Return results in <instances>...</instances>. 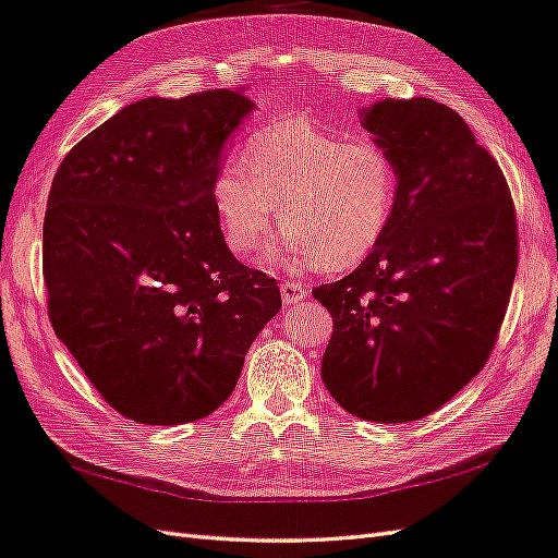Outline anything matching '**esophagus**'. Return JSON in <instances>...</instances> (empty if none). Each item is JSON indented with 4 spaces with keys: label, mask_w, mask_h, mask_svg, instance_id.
<instances>
[{
    "label": "esophagus",
    "mask_w": 558,
    "mask_h": 558,
    "mask_svg": "<svg viewBox=\"0 0 558 558\" xmlns=\"http://www.w3.org/2000/svg\"><path fill=\"white\" fill-rule=\"evenodd\" d=\"M310 293V287L301 279H289L281 283V298H283V305H295L301 303L303 298Z\"/></svg>",
    "instance_id": "esophagus-1"
}]
</instances>
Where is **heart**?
<instances>
[{"label": "heart", "mask_w": 558, "mask_h": 558, "mask_svg": "<svg viewBox=\"0 0 558 558\" xmlns=\"http://www.w3.org/2000/svg\"><path fill=\"white\" fill-rule=\"evenodd\" d=\"M398 194L400 174L388 148L310 125L255 132L246 160L222 162L213 180V206L229 251L260 248L281 203L289 229L269 257L324 269L357 265L378 246Z\"/></svg>", "instance_id": "1"}]
</instances>
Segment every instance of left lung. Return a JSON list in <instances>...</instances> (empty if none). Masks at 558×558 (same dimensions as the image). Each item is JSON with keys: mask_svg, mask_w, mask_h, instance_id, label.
I'll return each mask as SVG.
<instances>
[{"mask_svg": "<svg viewBox=\"0 0 558 558\" xmlns=\"http://www.w3.org/2000/svg\"><path fill=\"white\" fill-rule=\"evenodd\" d=\"M360 118L396 160L400 194L360 267L312 291L333 317L322 381L345 412L404 424L440 410L490 357L519 265L515 213L452 108L381 99Z\"/></svg>", "mask_w": 558, "mask_h": 558, "instance_id": "obj_1", "label": "left lung"}]
</instances>
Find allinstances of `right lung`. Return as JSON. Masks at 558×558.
<instances>
[{"label":"right lung","mask_w":558,"mask_h":558,"mask_svg":"<svg viewBox=\"0 0 558 558\" xmlns=\"http://www.w3.org/2000/svg\"><path fill=\"white\" fill-rule=\"evenodd\" d=\"M243 92L134 101L53 174L43 271L59 341L116 412L148 426L213 414L281 310L227 248L213 180L253 113Z\"/></svg>","instance_id":"obj_1"}]
</instances>
